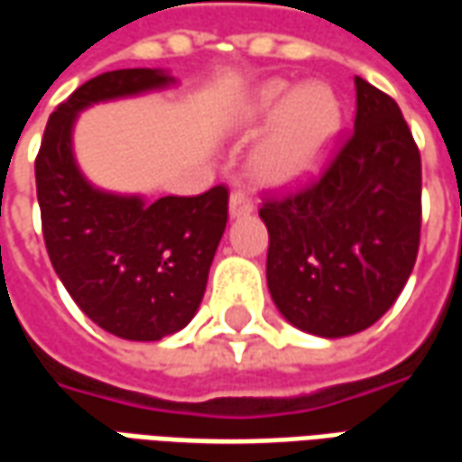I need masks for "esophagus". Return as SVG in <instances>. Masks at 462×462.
<instances>
[{"mask_svg":"<svg viewBox=\"0 0 462 462\" xmlns=\"http://www.w3.org/2000/svg\"><path fill=\"white\" fill-rule=\"evenodd\" d=\"M254 210V202L247 192L235 190L230 195V215L232 217H242V215H250Z\"/></svg>","mask_w":462,"mask_h":462,"instance_id":"esophagus-1","label":"esophagus"}]
</instances>
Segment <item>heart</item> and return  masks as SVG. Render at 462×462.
Segmentation results:
<instances>
[{"mask_svg":"<svg viewBox=\"0 0 462 462\" xmlns=\"http://www.w3.org/2000/svg\"><path fill=\"white\" fill-rule=\"evenodd\" d=\"M242 123H272L252 158L254 175L284 185L319 168L341 125V106L329 86H297L270 81L240 108Z\"/></svg>","mask_w":462,"mask_h":462,"instance_id":"1","label":"heart"}]
</instances>
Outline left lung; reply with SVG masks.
<instances>
[{
  "label": "left lung",
  "instance_id": "obj_1",
  "mask_svg": "<svg viewBox=\"0 0 462 462\" xmlns=\"http://www.w3.org/2000/svg\"><path fill=\"white\" fill-rule=\"evenodd\" d=\"M354 128L317 178L267 192V284L297 329L337 339L398 300L420 245V152L398 104L364 79Z\"/></svg>",
  "mask_w": 462,
  "mask_h": 462
}]
</instances>
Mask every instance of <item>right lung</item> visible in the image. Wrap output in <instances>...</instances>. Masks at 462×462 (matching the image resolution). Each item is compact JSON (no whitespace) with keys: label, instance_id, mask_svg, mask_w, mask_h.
<instances>
[{"label":"right lung","instance_id":"obj_1","mask_svg":"<svg viewBox=\"0 0 462 462\" xmlns=\"http://www.w3.org/2000/svg\"><path fill=\"white\" fill-rule=\"evenodd\" d=\"M155 69L108 71L56 106L36 152V198L46 252L86 317L131 341L180 331L200 307L227 225L230 190L165 195L155 202L91 188L71 152V125L86 106L168 86Z\"/></svg>","mask_w":462,"mask_h":462}]
</instances>
